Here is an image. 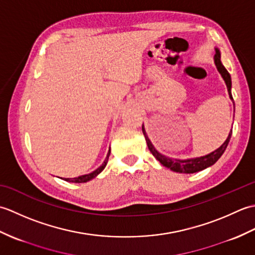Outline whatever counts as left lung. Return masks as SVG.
<instances>
[{
    "mask_svg": "<svg viewBox=\"0 0 255 255\" xmlns=\"http://www.w3.org/2000/svg\"><path fill=\"white\" fill-rule=\"evenodd\" d=\"M215 63H216V67H217V69H218L219 73L221 74V77L224 78L225 82L227 84V89H228V93H229L230 99L234 100V99H232V95H231V77H230L229 72L227 71L226 68L223 66V63H221V61H220V52H219L217 48H216ZM142 132L144 134L145 141H147L150 152L153 154L154 158L158 160L162 165L167 167V169H170L172 171L177 172V173H187V174H191V173H196V172H199L202 170H205L206 167L215 164L216 162L218 161V159L225 152L227 145H228V143L230 141V138H231V134H232V129L229 132L228 138H227L226 141L223 144H221L220 148H218L217 150H215L214 152H211V153L205 155V156H200V158H194V159H188V160L171 159V158H167V156H165L163 154H161L160 152H158V151L155 150V148L153 147V144L151 143V141L147 136V133H145V131H144L143 126H142Z\"/></svg>",
    "mask_w": 255,
    "mask_h": 255,
    "instance_id": "obj_1",
    "label": "left lung"
}]
</instances>
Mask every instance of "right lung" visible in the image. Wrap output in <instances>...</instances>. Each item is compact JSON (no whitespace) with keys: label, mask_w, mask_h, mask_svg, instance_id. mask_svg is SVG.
Segmentation results:
<instances>
[{"label":"right lung","mask_w":255,"mask_h":255,"mask_svg":"<svg viewBox=\"0 0 255 255\" xmlns=\"http://www.w3.org/2000/svg\"><path fill=\"white\" fill-rule=\"evenodd\" d=\"M110 154H111V149L108 150V153H107V156L105 161L103 162V164L99 167V169H96L95 171H93L92 173H90V174H85V175H81V176H78V177H74V178H64V181L67 182H71V183H85L88 182L90 180H92V178H94L96 175H99L100 173L105 169V166L107 164V161H108V158H110Z\"/></svg>","instance_id":"1"}]
</instances>
